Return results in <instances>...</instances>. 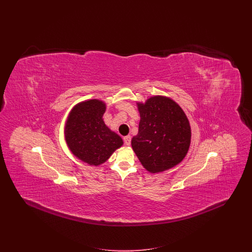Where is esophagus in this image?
I'll return each instance as SVG.
<instances>
[{"instance_id": "34e87169", "label": "esophagus", "mask_w": 252, "mask_h": 252, "mask_svg": "<svg viewBox=\"0 0 252 252\" xmlns=\"http://www.w3.org/2000/svg\"><path fill=\"white\" fill-rule=\"evenodd\" d=\"M124 143L126 145H130V144H131V137L130 136L124 137Z\"/></svg>"}]
</instances>
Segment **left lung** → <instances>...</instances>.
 I'll return each mask as SVG.
<instances>
[{
    "instance_id": "8db88e82",
    "label": "left lung",
    "mask_w": 252,
    "mask_h": 252,
    "mask_svg": "<svg viewBox=\"0 0 252 252\" xmlns=\"http://www.w3.org/2000/svg\"><path fill=\"white\" fill-rule=\"evenodd\" d=\"M139 131L133 137L134 152L146 170L158 173L177 164L186 156L191 127L180 106L163 96H154L138 104Z\"/></svg>"
}]
</instances>
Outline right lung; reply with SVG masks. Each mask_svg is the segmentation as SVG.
Listing matches in <instances>:
<instances>
[{"label": "right lung", "instance_id": "right-lung-1", "mask_svg": "<svg viewBox=\"0 0 252 252\" xmlns=\"http://www.w3.org/2000/svg\"><path fill=\"white\" fill-rule=\"evenodd\" d=\"M105 110L102 101H85L73 108L66 124L65 137L71 151L91 165L105 162L123 144L120 136L102 119Z\"/></svg>", "mask_w": 252, "mask_h": 252}]
</instances>
